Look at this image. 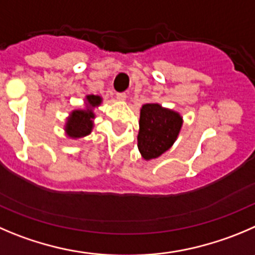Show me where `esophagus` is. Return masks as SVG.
Segmentation results:
<instances>
[{
    "label": "esophagus",
    "instance_id": "obj_1",
    "mask_svg": "<svg viewBox=\"0 0 255 255\" xmlns=\"http://www.w3.org/2000/svg\"><path fill=\"white\" fill-rule=\"evenodd\" d=\"M116 98H118L119 101H125L126 98H128V95H126L125 93H119L116 94Z\"/></svg>",
    "mask_w": 255,
    "mask_h": 255
}]
</instances>
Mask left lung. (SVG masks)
<instances>
[{
  "label": "left lung",
  "mask_w": 255,
  "mask_h": 255,
  "mask_svg": "<svg viewBox=\"0 0 255 255\" xmlns=\"http://www.w3.org/2000/svg\"><path fill=\"white\" fill-rule=\"evenodd\" d=\"M183 116L157 103L145 104L140 109L137 147L144 160L156 159L168 151L179 136Z\"/></svg>",
  "instance_id": "obj_1"
}]
</instances>
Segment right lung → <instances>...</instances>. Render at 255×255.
<instances>
[{
	"label": "right lung",
	"mask_w": 255,
	"mask_h": 255,
	"mask_svg": "<svg viewBox=\"0 0 255 255\" xmlns=\"http://www.w3.org/2000/svg\"><path fill=\"white\" fill-rule=\"evenodd\" d=\"M103 103V98L99 95L85 96V108L75 109L67 116L65 124V134L72 140L81 139L91 134L95 120V108Z\"/></svg>",
	"instance_id": "right-lung-1"
}]
</instances>
